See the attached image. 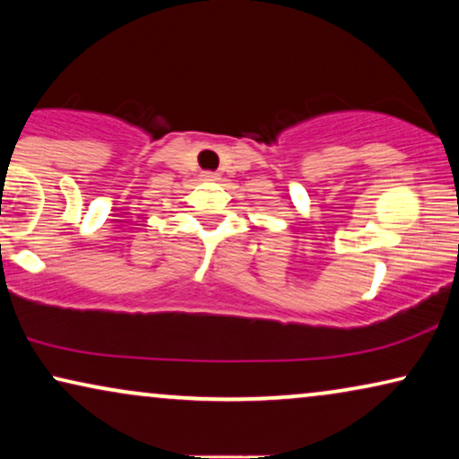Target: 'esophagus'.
<instances>
[{
	"label": "esophagus",
	"mask_w": 459,
	"mask_h": 459,
	"mask_svg": "<svg viewBox=\"0 0 459 459\" xmlns=\"http://www.w3.org/2000/svg\"><path fill=\"white\" fill-rule=\"evenodd\" d=\"M203 179H204V181H217L219 178H217V173H212V171H204V173H203Z\"/></svg>",
	"instance_id": "1"
}]
</instances>
